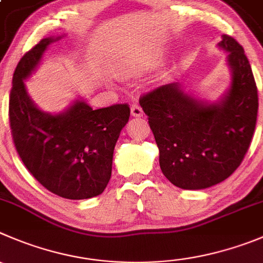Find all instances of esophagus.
I'll return each instance as SVG.
<instances>
[{
	"label": "esophagus",
	"mask_w": 263,
	"mask_h": 263,
	"mask_svg": "<svg viewBox=\"0 0 263 263\" xmlns=\"http://www.w3.org/2000/svg\"><path fill=\"white\" fill-rule=\"evenodd\" d=\"M130 109H132V116L134 117L143 116V109H142L141 104L139 103H133L132 104V107H130Z\"/></svg>",
	"instance_id": "esophagus-1"
}]
</instances>
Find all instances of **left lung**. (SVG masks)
<instances>
[{"label": "left lung", "mask_w": 263, "mask_h": 263, "mask_svg": "<svg viewBox=\"0 0 263 263\" xmlns=\"http://www.w3.org/2000/svg\"><path fill=\"white\" fill-rule=\"evenodd\" d=\"M232 82L219 104L204 106L177 84L149 90L139 98L160 152V167L174 186L201 190L229 178L246 156L258 112L253 72L241 45L229 34Z\"/></svg>", "instance_id": "8db88e82"}]
</instances>
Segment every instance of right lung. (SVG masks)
Here are the masks:
<instances>
[{
  "label": "right lung",
  "mask_w": 263,
  "mask_h": 263,
  "mask_svg": "<svg viewBox=\"0 0 263 263\" xmlns=\"http://www.w3.org/2000/svg\"><path fill=\"white\" fill-rule=\"evenodd\" d=\"M52 41L42 39L15 68L9 99L11 137L23 164L45 189L64 199H89L108 184L115 144L129 120L130 107L122 103L92 109L76 102L55 116L40 111L23 80Z\"/></svg>",
  "instance_id": "add662e5"
}]
</instances>
